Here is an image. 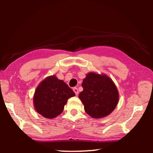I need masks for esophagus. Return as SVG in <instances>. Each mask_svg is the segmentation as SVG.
I'll return each instance as SVG.
<instances>
[{"instance_id":"34e87169","label":"esophagus","mask_w":153,"mask_h":153,"mask_svg":"<svg viewBox=\"0 0 153 153\" xmlns=\"http://www.w3.org/2000/svg\"><path fill=\"white\" fill-rule=\"evenodd\" d=\"M73 90H74V92H75V94H76V95H78V94H79V91H78V89L77 88H73Z\"/></svg>"}]
</instances>
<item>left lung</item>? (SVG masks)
<instances>
[{
  "label": "left lung",
  "mask_w": 153,
  "mask_h": 153,
  "mask_svg": "<svg viewBox=\"0 0 153 153\" xmlns=\"http://www.w3.org/2000/svg\"><path fill=\"white\" fill-rule=\"evenodd\" d=\"M82 86L83 91L79 94V98L90 117H107L117 105L120 98L118 90L107 75L89 72L83 79Z\"/></svg>",
  "instance_id": "obj_1"
}]
</instances>
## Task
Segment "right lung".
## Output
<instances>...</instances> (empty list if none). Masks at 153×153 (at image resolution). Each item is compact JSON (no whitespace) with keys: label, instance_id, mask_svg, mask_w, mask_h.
Returning <instances> with one entry per match:
<instances>
[{"label":"right lung","instance_id":"right-lung-1","mask_svg":"<svg viewBox=\"0 0 153 153\" xmlns=\"http://www.w3.org/2000/svg\"><path fill=\"white\" fill-rule=\"evenodd\" d=\"M75 95L63 80L53 75L44 79L36 88L33 106L36 112L44 117L54 119L63 112L67 100Z\"/></svg>","mask_w":153,"mask_h":153}]
</instances>
